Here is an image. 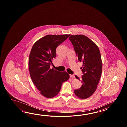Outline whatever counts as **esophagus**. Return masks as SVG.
Returning <instances> with one entry per match:
<instances>
[{
	"label": "esophagus",
	"mask_w": 127,
	"mask_h": 127,
	"mask_svg": "<svg viewBox=\"0 0 127 127\" xmlns=\"http://www.w3.org/2000/svg\"><path fill=\"white\" fill-rule=\"evenodd\" d=\"M70 78H75V76L73 74L72 75H70Z\"/></svg>",
	"instance_id": "obj_1"
}]
</instances>
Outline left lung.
Returning <instances> with one entry per match:
<instances>
[{
  "instance_id": "obj_1",
  "label": "left lung",
  "mask_w": 127,
  "mask_h": 127,
  "mask_svg": "<svg viewBox=\"0 0 127 127\" xmlns=\"http://www.w3.org/2000/svg\"><path fill=\"white\" fill-rule=\"evenodd\" d=\"M69 39L74 47L78 61L82 63L80 68L84 75L76 78L82 83L74 94L80 99H86L94 94L97 87L102 72L103 63L100 51L96 43L82 34L71 35Z\"/></svg>"
}]
</instances>
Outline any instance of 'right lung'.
Wrapping results in <instances>:
<instances>
[{
    "instance_id": "right-lung-1",
    "label": "right lung",
    "mask_w": 127,
    "mask_h": 127,
    "mask_svg": "<svg viewBox=\"0 0 127 127\" xmlns=\"http://www.w3.org/2000/svg\"><path fill=\"white\" fill-rule=\"evenodd\" d=\"M69 36L46 35L37 41L31 50L29 60L30 77L41 95L47 98L56 96L63 83L69 78L67 72H59L50 67L56 57L57 47Z\"/></svg>"
}]
</instances>
